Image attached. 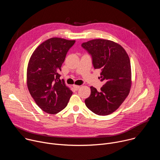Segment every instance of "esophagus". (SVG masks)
Here are the masks:
<instances>
[{
    "mask_svg": "<svg viewBox=\"0 0 160 160\" xmlns=\"http://www.w3.org/2000/svg\"><path fill=\"white\" fill-rule=\"evenodd\" d=\"M80 87V86H79V85H73V88H74L75 90H78V89Z\"/></svg>",
    "mask_w": 160,
    "mask_h": 160,
    "instance_id": "1",
    "label": "esophagus"
}]
</instances>
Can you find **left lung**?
<instances>
[{
	"label": "left lung",
	"instance_id": "left-lung-1",
	"mask_svg": "<svg viewBox=\"0 0 160 160\" xmlns=\"http://www.w3.org/2000/svg\"><path fill=\"white\" fill-rule=\"evenodd\" d=\"M82 47L91 55L95 69H101L104 85L98 91L90 87L86 106L96 115L105 116L115 111L129 94L132 85L129 57L121 45L105 39L84 42Z\"/></svg>",
	"mask_w": 160,
	"mask_h": 160
}]
</instances>
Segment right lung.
I'll list each match as a JSON object with an SVG mask.
<instances>
[{"instance_id": "add662e5", "label": "right lung", "mask_w": 160, "mask_h": 160, "mask_svg": "<svg viewBox=\"0 0 160 160\" xmlns=\"http://www.w3.org/2000/svg\"><path fill=\"white\" fill-rule=\"evenodd\" d=\"M75 40L54 37L45 40L33 52L28 64L27 82L30 94L44 112L56 114L64 109L73 92L59 72L66 54Z\"/></svg>"}]
</instances>
